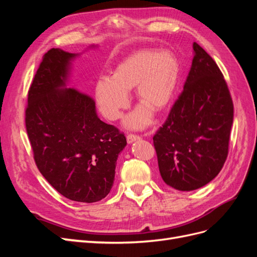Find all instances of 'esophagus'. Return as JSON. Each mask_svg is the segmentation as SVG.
Segmentation results:
<instances>
[{
  "label": "esophagus",
  "instance_id": "34e87169",
  "mask_svg": "<svg viewBox=\"0 0 257 257\" xmlns=\"http://www.w3.org/2000/svg\"><path fill=\"white\" fill-rule=\"evenodd\" d=\"M138 139H141V136H138L136 134H128L126 136V141H127L128 144H132V143L135 142V141H138Z\"/></svg>",
  "mask_w": 257,
  "mask_h": 257
}]
</instances>
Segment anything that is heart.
<instances>
[{"label": "heart", "mask_w": 257, "mask_h": 257, "mask_svg": "<svg viewBox=\"0 0 257 257\" xmlns=\"http://www.w3.org/2000/svg\"><path fill=\"white\" fill-rule=\"evenodd\" d=\"M179 63L173 53L145 49L130 54L116 65L111 77L99 78L96 102L106 118L116 120L130 104L128 92L136 87L142 105L126 119L130 127L149 124L152 109L160 111L169 104L179 79Z\"/></svg>", "instance_id": "1"}]
</instances>
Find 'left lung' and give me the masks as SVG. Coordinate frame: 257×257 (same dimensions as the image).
<instances>
[{"instance_id": "8db88e82", "label": "left lung", "mask_w": 257, "mask_h": 257, "mask_svg": "<svg viewBox=\"0 0 257 257\" xmlns=\"http://www.w3.org/2000/svg\"><path fill=\"white\" fill-rule=\"evenodd\" d=\"M183 91L153 136L160 174L179 191L206 185L228 155L234 104L214 60L197 43Z\"/></svg>"}]
</instances>
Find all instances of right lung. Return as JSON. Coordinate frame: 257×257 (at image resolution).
Segmentation results:
<instances>
[{
    "label": "right lung",
    "instance_id": "obj_1",
    "mask_svg": "<svg viewBox=\"0 0 257 257\" xmlns=\"http://www.w3.org/2000/svg\"><path fill=\"white\" fill-rule=\"evenodd\" d=\"M59 48L44 54L28 92L26 128L35 164L66 198L95 203L110 192L124 133L98 119L92 96L64 89L69 60Z\"/></svg>",
    "mask_w": 257,
    "mask_h": 257
}]
</instances>
